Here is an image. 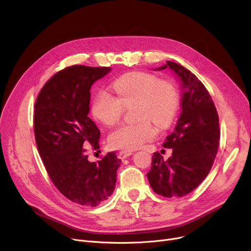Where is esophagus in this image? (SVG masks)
I'll use <instances>...</instances> for the list:
<instances>
[{"label": "esophagus", "mask_w": 251, "mask_h": 251, "mask_svg": "<svg viewBox=\"0 0 251 251\" xmlns=\"http://www.w3.org/2000/svg\"><path fill=\"white\" fill-rule=\"evenodd\" d=\"M133 152L132 151H121L118 152V157L121 159H126V157H128L129 155H132Z\"/></svg>", "instance_id": "34e87169"}]
</instances>
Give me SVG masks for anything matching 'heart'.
<instances>
[{
  "label": "heart",
  "instance_id": "heart-1",
  "mask_svg": "<svg viewBox=\"0 0 251 251\" xmlns=\"http://www.w3.org/2000/svg\"><path fill=\"white\" fill-rule=\"evenodd\" d=\"M112 88L117 97L100 91L92 105L93 115L105 126H112L121 119L125 109L134 105L136 124H123L108 136L113 149L135 150L157 135L152 126H169L178 108V94L172 82L161 80L148 73H130L114 80Z\"/></svg>",
  "mask_w": 251,
  "mask_h": 251
}]
</instances>
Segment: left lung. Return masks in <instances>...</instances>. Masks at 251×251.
<instances>
[{
  "mask_svg": "<svg viewBox=\"0 0 251 251\" xmlns=\"http://www.w3.org/2000/svg\"><path fill=\"white\" fill-rule=\"evenodd\" d=\"M166 63L158 69H173L185 89L182 113L175 130L162 143L164 148H173V155L163 160L155 152L147 177L156 194L178 198L192 192L208 175L220 146L221 130L217 108L203 83L184 66Z\"/></svg>",
  "mask_w": 251,
  "mask_h": 251,
  "instance_id": "obj_1",
  "label": "left lung"
}]
</instances>
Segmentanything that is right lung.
I'll use <instances>...</instances> for the list:
<instances>
[{
  "label": "right lung",
  "mask_w": 251,
  "mask_h": 251,
  "mask_svg": "<svg viewBox=\"0 0 251 251\" xmlns=\"http://www.w3.org/2000/svg\"><path fill=\"white\" fill-rule=\"evenodd\" d=\"M110 67L68 66L48 80L34 104L35 143L51 181L67 199L95 207L108 199L122 160L109 152L90 162L86 147L98 150L100 130L88 116L90 89Z\"/></svg>",
  "instance_id": "1"
}]
</instances>
